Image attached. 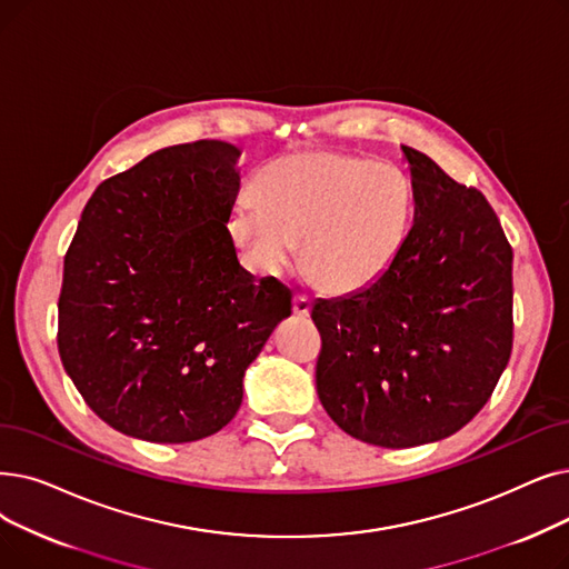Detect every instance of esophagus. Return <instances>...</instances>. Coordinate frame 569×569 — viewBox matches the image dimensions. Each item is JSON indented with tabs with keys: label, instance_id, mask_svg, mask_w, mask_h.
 I'll use <instances>...</instances> for the list:
<instances>
[{
	"label": "esophagus",
	"instance_id": "34e87169",
	"mask_svg": "<svg viewBox=\"0 0 569 569\" xmlns=\"http://www.w3.org/2000/svg\"><path fill=\"white\" fill-rule=\"evenodd\" d=\"M292 311H295V316H300V318H307L311 313V300L307 298V295H302V292L295 295Z\"/></svg>",
	"mask_w": 569,
	"mask_h": 569
}]
</instances>
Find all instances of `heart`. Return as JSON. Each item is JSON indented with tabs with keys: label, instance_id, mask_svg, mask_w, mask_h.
Instances as JSON below:
<instances>
[{
	"label": "heart",
	"instance_id": "b5f03b06",
	"mask_svg": "<svg viewBox=\"0 0 569 569\" xmlns=\"http://www.w3.org/2000/svg\"><path fill=\"white\" fill-rule=\"evenodd\" d=\"M258 209L232 220L249 258L277 274L298 253L307 274L330 292H356L379 281L402 253L413 218V192L400 169L328 151L290 153L260 169Z\"/></svg>",
	"mask_w": 569,
	"mask_h": 569
}]
</instances>
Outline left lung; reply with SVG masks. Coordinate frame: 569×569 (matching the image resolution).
Wrapping results in <instances>:
<instances>
[{
	"label": "left lung",
	"instance_id": "obj_1",
	"mask_svg": "<svg viewBox=\"0 0 569 569\" xmlns=\"http://www.w3.org/2000/svg\"><path fill=\"white\" fill-rule=\"evenodd\" d=\"M413 226L386 274L318 300L316 390L332 421L383 449L449 437L483 409L513 343L511 246L486 197L402 146Z\"/></svg>",
	"mask_w": 569,
	"mask_h": 569
}]
</instances>
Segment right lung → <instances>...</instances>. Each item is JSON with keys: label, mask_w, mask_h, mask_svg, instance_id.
<instances>
[{"label": "right lung", "mask_w": 569, "mask_h": 569, "mask_svg": "<svg viewBox=\"0 0 569 569\" xmlns=\"http://www.w3.org/2000/svg\"><path fill=\"white\" fill-rule=\"evenodd\" d=\"M237 146L179 143L102 181L67 256L58 351L86 405L122 435L186 443L239 411L243 369L290 316L292 292L256 281L228 220Z\"/></svg>", "instance_id": "obj_1"}]
</instances>
